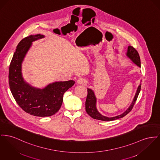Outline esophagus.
I'll list each match as a JSON object with an SVG mask.
<instances>
[{"instance_id":"1","label":"esophagus","mask_w":160,"mask_h":160,"mask_svg":"<svg viewBox=\"0 0 160 160\" xmlns=\"http://www.w3.org/2000/svg\"><path fill=\"white\" fill-rule=\"evenodd\" d=\"M77 82L78 84H85L87 83V81L85 80V79L82 78H79L77 81Z\"/></svg>"}]
</instances>
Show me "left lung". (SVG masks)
<instances>
[{
    "instance_id": "1",
    "label": "left lung",
    "mask_w": 160,
    "mask_h": 160,
    "mask_svg": "<svg viewBox=\"0 0 160 160\" xmlns=\"http://www.w3.org/2000/svg\"><path fill=\"white\" fill-rule=\"evenodd\" d=\"M126 56L128 57L134 64L137 65L139 67H141V61H140V57L139 55L138 52L132 46H128V52L126 53ZM141 84L139 85L138 87L137 88V92L135 93V97L133 98V101L132 102V104L130 106L128 107V109L122 114L118 115L114 117L108 118L106 116H104L101 115L97 110L96 108V98L94 92L90 89L87 88V96L85 101V110L88 115H89L91 117L95 119L101 120L104 121H113L115 119H117L121 118L124 117L128 114L133 108V107L134 106L137 98L139 95V93L141 90Z\"/></svg>"
}]
</instances>
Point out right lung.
<instances>
[{"instance_id":"right-lung-1","label":"right lung","mask_w":160,"mask_h":160,"mask_svg":"<svg viewBox=\"0 0 160 160\" xmlns=\"http://www.w3.org/2000/svg\"><path fill=\"white\" fill-rule=\"evenodd\" d=\"M42 34L30 35L18 43L9 68V85L11 93L23 110L33 116L45 117L59 111L63 101L64 93L75 81L54 82L43 88L34 87L26 82L22 74V64L32 42L43 38Z\"/></svg>"}]
</instances>
